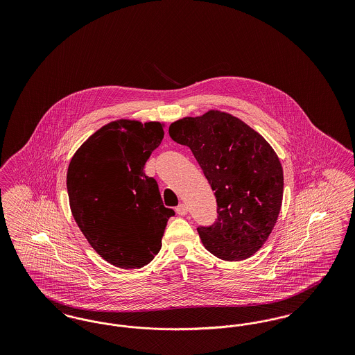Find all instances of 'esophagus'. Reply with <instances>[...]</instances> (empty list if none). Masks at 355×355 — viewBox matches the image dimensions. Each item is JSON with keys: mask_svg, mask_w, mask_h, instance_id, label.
<instances>
[{"mask_svg": "<svg viewBox=\"0 0 355 355\" xmlns=\"http://www.w3.org/2000/svg\"><path fill=\"white\" fill-rule=\"evenodd\" d=\"M175 211L178 216H186L187 214V206L185 203H180L177 207H175Z\"/></svg>", "mask_w": 355, "mask_h": 355, "instance_id": "34e87169", "label": "esophagus"}]
</instances>
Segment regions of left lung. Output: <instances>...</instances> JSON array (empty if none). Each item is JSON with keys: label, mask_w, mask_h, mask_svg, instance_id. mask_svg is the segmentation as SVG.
Wrapping results in <instances>:
<instances>
[{"label": "left lung", "mask_w": 355, "mask_h": 355, "mask_svg": "<svg viewBox=\"0 0 355 355\" xmlns=\"http://www.w3.org/2000/svg\"><path fill=\"white\" fill-rule=\"evenodd\" d=\"M169 135L189 146L217 200V220L200 226L206 250L225 261L252 257L271 233L282 203L281 162L262 135L220 112L170 125Z\"/></svg>", "instance_id": "obj_1"}]
</instances>
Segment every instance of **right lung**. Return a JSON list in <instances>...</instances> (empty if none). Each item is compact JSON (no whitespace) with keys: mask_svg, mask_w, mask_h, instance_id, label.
<instances>
[{"mask_svg":"<svg viewBox=\"0 0 355 355\" xmlns=\"http://www.w3.org/2000/svg\"><path fill=\"white\" fill-rule=\"evenodd\" d=\"M164 138L159 122L119 119L97 130L69 165L73 217L92 248L122 269L148 265L170 217L158 184L144 171Z\"/></svg>","mask_w":355,"mask_h":355,"instance_id":"obj_1","label":"right lung"}]
</instances>
